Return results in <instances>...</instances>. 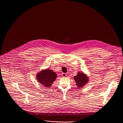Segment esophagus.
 I'll return each mask as SVG.
<instances>
[{"instance_id":"esophagus-1","label":"esophagus","mask_w":123,"mask_h":123,"mask_svg":"<svg viewBox=\"0 0 123 123\" xmlns=\"http://www.w3.org/2000/svg\"><path fill=\"white\" fill-rule=\"evenodd\" d=\"M62 76H63V77H65V76H66V73H62Z\"/></svg>"}]
</instances>
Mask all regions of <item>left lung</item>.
<instances>
[{
	"mask_svg": "<svg viewBox=\"0 0 123 123\" xmlns=\"http://www.w3.org/2000/svg\"><path fill=\"white\" fill-rule=\"evenodd\" d=\"M74 80L76 82L77 86L80 88L85 86L89 80L87 76L81 72H78L77 75L74 76Z\"/></svg>",
	"mask_w": 123,
	"mask_h": 123,
	"instance_id": "8db88e82",
	"label": "left lung"
}]
</instances>
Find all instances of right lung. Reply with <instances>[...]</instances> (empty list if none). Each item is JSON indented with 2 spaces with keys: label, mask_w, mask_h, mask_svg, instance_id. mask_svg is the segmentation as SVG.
<instances>
[{
  "label": "right lung",
  "mask_w": 123,
  "mask_h": 123,
  "mask_svg": "<svg viewBox=\"0 0 123 123\" xmlns=\"http://www.w3.org/2000/svg\"><path fill=\"white\" fill-rule=\"evenodd\" d=\"M57 74L53 70L46 69L41 70L37 74L36 78L38 82L45 87H50L57 78Z\"/></svg>",
  "instance_id": "obj_1"
}]
</instances>
